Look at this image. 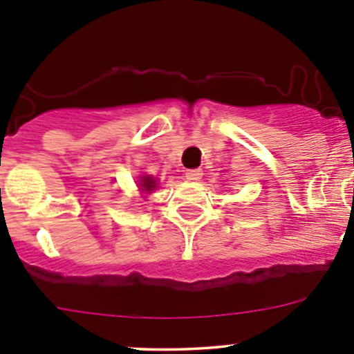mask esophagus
<instances>
[{"label":"esophagus","instance_id":"obj_1","mask_svg":"<svg viewBox=\"0 0 354 354\" xmlns=\"http://www.w3.org/2000/svg\"><path fill=\"white\" fill-rule=\"evenodd\" d=\"M202 169H188L187 171V180L188 181H198L202 178Z\"/></svg>","mask_w":354,"mask_h":354}]
</instances>
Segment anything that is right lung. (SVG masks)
<instances>
[{
	"instance_id": "right-lung-1",
	"label": "right lung",
	"mask_w": 354,
	"mask_h": 354,
	"mask_svg": "<svg viewBox=\"0 0 354 354\" xmlns=\"http://www.w3.org/2000/svg\"><path fill=\"white\" fill-rule=\"evenodd\" d=\"M142 190H145V192H151L152 188L156 187V183H154V180H152L151 176H144L142 178Z\"/></svg>"
}]
</instances>
